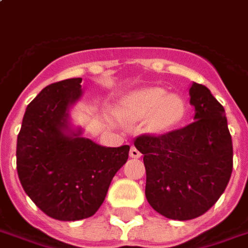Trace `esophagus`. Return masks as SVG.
<instances>
[{"label":"esophagus","instance_id":"1","mask_svg":"<svg viewBox=\"0 0 248 248\" xmlns=\"http://www.w3.org/2000/svg\"><path fill=\"white\" fill-rule=\"evenodd\" d=\"M140 155H142V154H140V152H139L137 148L131 147V150H130V156L133 157V159H139V157H140Z\"/></svg>","mask_w":248,"mask_h":248}]
</instances>
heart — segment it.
<instances>
[{"mask_svg": "<svg viewBox=\"0 0 248 248\" xmlns=\"http://www.w3.org/2000/svg\"><path fill=\"white\" fill-rule=\"evenodd\" d=\"M127 109L135 117L152 114V124L157 130L170 129L184 117V102L179 96L167 94L163 88H146L130 97Z\"/></svg>", "mask_w": 248, "mask_h": 248, "instance_id": "b5f03b06", "label": "heart"}]
</instances>
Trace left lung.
Returning <instances> with one entry per match:
<instances>
[{"mask_svg":"<svg viewBox=\"0 0 248 248\" xmlns=\"http://www.w3.org/2000/svg\"><path fill=\"white\" fill-rule=\"evenodd\" d=\"M189 96L194 122L134 140L143 154L148 203L177 221L208 212L226 189L232 172V142L223 106L202 84L193 82Z\"/></svg>","mask_w":248,"mask_h":248,"instance_id":"left-lung-1","label":"left lung"}]
</instances>
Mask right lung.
I'll list each match as a JSON object with an SVG mask.
<instances>
[{
  "label": "right lung",
  "mask_w": 248,
  "mask_h": 248,
  "mask_svg": "<svg viewBox=\"0 0 248 248\" xmlns=\"http://www.w3.org/2000/svg\"><path fill=\"white\" fill-rule=\"evenodd\" d=\"M82 78L49 84L31 101L16 139V170L36 206L59 221L92 217L130 146L102 147L68 133V109L81 96Z\"/></svg>",
  "instance_id": "1"
}]
</instances>
